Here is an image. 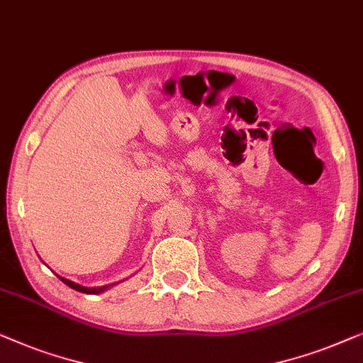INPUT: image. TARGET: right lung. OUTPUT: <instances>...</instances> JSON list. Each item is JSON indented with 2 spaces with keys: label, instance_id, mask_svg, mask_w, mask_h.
Segmentation results:
<instances>
[{
  "label": "right lung",
  "instance_id": "add662e5",
  "mask_svg": "<svg viewBox=\"0 0 363 363\" xmlns=\"http://www.w3.org/2000/svg\"><path fill=\"white\" fill-rule=\"evenodd\" d=\"M60 281L67 284L69 288H72L75 291H80V293H85V294H99V293H101V291H105L106 288H108V286H101V288H85V286H80V284L74 283V281H69V279H65V278H60Z\"/></svg>",
  "mask_w": 363,
  "mask_h": 363
}]
</instances>
